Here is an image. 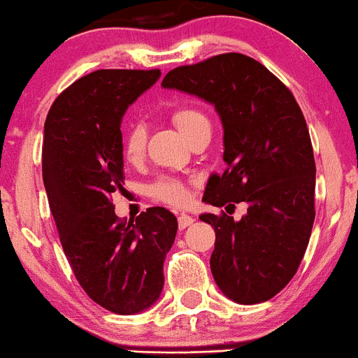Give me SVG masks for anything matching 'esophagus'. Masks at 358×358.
<instances>
[{
    "mask_svg": "<svg viewBox=\"0 0 358 358\" xmlns=\"http://www.w3.org/2000/svg\"><path fill=\"white\" fill-rule=\"evenodd\" d=\"M193 222H194V218L189 217V215H186V213H180L178 217V225H179L180 230H184L186 227L193 225Z\"/></svg>",
    "mask_w": 358,
    "mask_h": 358,
    "instance_id": "34e87169",
    "label": "esophagus"
}]
</instances>
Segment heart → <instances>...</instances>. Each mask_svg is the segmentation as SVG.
Instances as JSON below:
<instances>
[{"instance_id":"b5f03b06","label":"heart","mask_w":358,"mask_h":358,"mask_svg":"<svg viewBox=\"0 0 358 358\" xmlns=\"http://www.w3.org/2000/svg\"><path fill=\"white\" fill-rule=\"evenodd\" d=\"M171 121L179 133L191 141L196 134L210 131V119L201 109L193 106L176 107L171 113ZM147 148V133L143 126L133 124L122 134L121 150L124 159L129 164H138L145 155ZM148 193L157 201H162L169 206H186L191 201V182L172 176H162L153 180L148 187Z\"/></svg>"}]
</instances>
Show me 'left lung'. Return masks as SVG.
<instances>
[{
	"instance_id": "left-lung-1",
	"label": "left lung",
	"mask_w": 358,
	"mask_h": 358,
	"mask_svg": "<svg viewBox=\"0 0 358 358\" xmlns=\"http://www.w3.org/2000/svg\"><path fill=\"white\" fill-rule=\"evenodd\" d=\"M162 87L198 95L220 114L227 169L211 176L203 199L227 213L248 205L239 222L225 211L199 217L215 229V282L239 303L270 301L297 273L316 217V162L301 107L285 83L239 52L174 68Z\"/></svg>"
}]
</instances>
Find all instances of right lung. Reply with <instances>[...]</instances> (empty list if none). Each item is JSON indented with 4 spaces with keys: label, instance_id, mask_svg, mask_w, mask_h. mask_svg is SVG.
<instances>
[{
    "label": "right lung",
    "instance_id": "obj_1",
    "mask_svg": "<svg viewBox=\"0 0 358 358\" xmlns=\"http://www.w3.org/2000/svg\"><path fill=\"white\" fill-rule=\"evenodd\" d=\"M160 70H97L57 95L44 124L42 178L61 245L88 297L114 314L159 299L178 218L162 206L116 217L122 193L121 119Z\"/></svg>",
    "mask_w": 358,
    "mask_h": 358
}]
</instances>
